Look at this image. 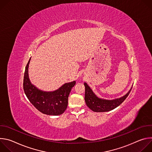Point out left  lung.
<instances>
[{
  "instance_id": "1",
  "label": "left lung",
  "mask_w": 152,
  "mask_h": 152,
  "mask_svg": "<svg viewBox=\"0 0 152 152\" xmlns=\"http://www.w3.org/2000/svg\"><path fill=\"white\" fill-rule=\"evenodd\" d=\"M85 86V100L86 105L94 112L102 113L111 111L124 102L129 96L132 88L124 96L113 100H106L98 98L93 92L86 83H84Z\"/></svg>"
}]
</instances>
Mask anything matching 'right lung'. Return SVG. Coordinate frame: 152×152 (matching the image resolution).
<instances>
[{
	"instance_id": "add662e5",
	"label": "right lung",
	"mask_w": 152,
	"mask_h": 152,
	"mask_svg": "<svg viewBox=\"0 0 152 152\" xmlns=\"http://www.w3.org/2000/svg\"><path fill=\"white\" fill-rule=\"evenodd\" d=\"M30 59L26 66L23 79V90L26 97L36 109L42 114L49 115L62 114L67 109L68 98L76 82L65 83L53 92L42 91L31 84L29 79L28 66Z\"/></svg>"
}]
</instances>
